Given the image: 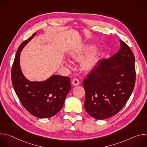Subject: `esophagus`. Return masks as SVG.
<instances>
[{
    "instance_id": "esophagus-1",
    "label": "esophagus",
    "mask_w": 147,
    "mask_h": 147,
    "mask_svg": "<svg viewBox=\"0 0 147 147\" xmlns=\"http://www.w3.org/2000/svg\"><path fill=\"white\" fill-rule=\"evenodd\" d=\"M71 83H72V84H73V86H77L79 85L80 81H79L78 79H77V78H74V79L72 80Z\"/></svg>"
}]
</instances>
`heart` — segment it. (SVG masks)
Masks as SVG:
<instances>
[{"label": "heart", "instance_id": "b5f03b06", "mask_svg": "<svg viewBox=\"0 0 147 147\" xmlns=\"http://www.w3.org/2000/svg\"><path fill=\"white\" fill-rule=\"evenodd\" d=\"M92 49L91 47H87L82 50L76 52L71 55V58L74 60H80L85 55H87ZM98 60V55L97 53H92L87 57L84 59L80 64L81 69L84 71H91L96 65Z\"/></svg>", "mask_w": 147, "mask_h": 147}]
</instances>
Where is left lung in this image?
I'll return each instance as SVG.
<instances>
[{
    "instance_id": "1",
    "label": "left lung",
    "mask_w": 147,
    "mask_h": 147,
    "mask_svg": "<svg viewBox=\"0 0 147 147\" xmlns=\"http://www.w3.org/2000/svg\"><path fill=\"white\" fill-rule=\"evenodd\" d=\"M119 40L117 52L100 60L82 82L85 110L98 120L116 115L127 102L135 86L134 54L126 44Z\"/></svg>"
}]
</instances>
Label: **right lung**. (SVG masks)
<instances>
[{
  "label": "right lung",
  "instance_id": "right-lung-1",
  "mask_svg": "<svg viewBox=\"0 0 147 147\" xmlns=\"http://www.w3.org/2000/svg\"><path fill=\"white\" fill-rule=\"evenodd\" d=\"M36 35L21 44L18 48L11 69L14 90L23 107L33 116L49 118L58 113L63 106L66 97L71 90L68 77L53 75L43 81H30L21 69L20 53Z\"/></svg>",
  "mask_w": 147,
  "mask_h": 147
}]
</instances>
